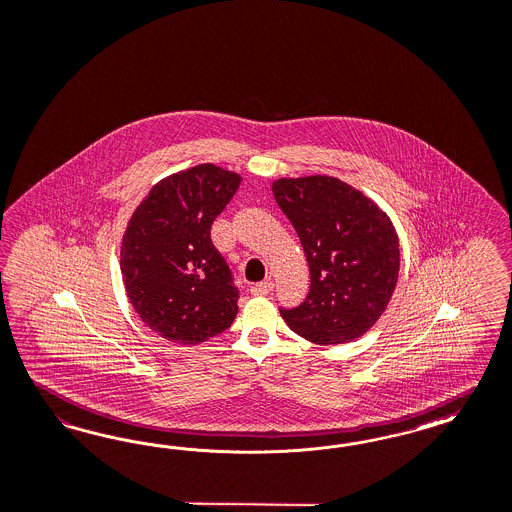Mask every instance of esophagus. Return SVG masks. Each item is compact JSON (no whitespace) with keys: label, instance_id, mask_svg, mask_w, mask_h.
Here are the masks:
<instances>
[{"label":"esophagus","instance_id":"esophagus-1","mask_svg":"<svg viewBox=\"0 0 512 512\" xmlns=\"http://www.w3.org/2000/svg\"><path fill=\"white\" fill-rule=\"evenodd\" d=\"M272 289H274V283L272 282L255 283V285L251 287V293L257 295V297H265Z\"/></svg>","mask_w":512,"mask_h":512}]
</instances>
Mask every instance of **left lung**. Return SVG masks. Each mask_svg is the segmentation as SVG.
<instances>
[{"instance_id":"obj_1","label":"left lung","mask_w":512,"mask_h":512,"mask_svg":"<svg viewBox=\"0 0 512 512\" xmlns=\"http://www.w3.org/2000/svg\"><path fill=\"white\" fill-rule=\"evenodd\" d=\"M272 193L310 266L308 297L280 310L285 323L319 346L365 335L386 312L399 278V236L388 213L338 177H282Z\"/></svg>"}]
</instances>
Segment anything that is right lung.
I'll return each mask as SVG.
<instances>
[{
  "instance_id": "right-lung-1",
  "label": "right lung",
  "mask_w": 512,
  "mask_h": 512,
  "mask_svg": "<svg viewBox=\"0 0 512 512\" xmlns=\"http://www.w3.org/2000/svg\"><path fill=\"white\" fill-rule=\"evenodd\" d=\"M240 183L236 172L198 164L162 177L128 219L121 244L126 297L168 342L202 344L238 314V289L210 230Z\"/></svg>"
}]
</instances>
